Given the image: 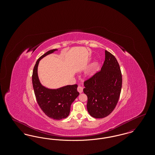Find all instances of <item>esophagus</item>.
I'll return each mask as SVG.
<instances>
[{
	"instance_id": "34e87169",
	"label": "esophagus",
	"mask_w": 155,
	"mask_h": 155,
	"mask_svg": "<svg viewBox=\"0 0 155 155\" xmlns=\"http://www.w3.org/2000/svg\"><path fill=\"white\" fill-rule=\"evenodd\" d=\"M77 91L80 92V93H82V91H83V88H82V87H81V86H78V87H77Z\"/></svg>"
}]
</instances>
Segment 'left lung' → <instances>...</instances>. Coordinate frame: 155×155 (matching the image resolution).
I'll list each match as a JSON object with an SVG mask.
<instances>
[{
	"label": "left lung",
	"instance_id": "8db88e82",
	"mask_svg": "<svg viewBox=\"0 0 155 155\" xmlns=\"http://www.w3.org/2000/svg\"><path fill=\"white\" fill-rule=\"evenodd\" d=\"M84 86L89 114L97 118L109 115L118 103L122 87L121 72L114 56L105 51L101 70L84 81Z\"/></svg>",
	"mask_w": 155,
	"mask_h": 155
}]
</instances>
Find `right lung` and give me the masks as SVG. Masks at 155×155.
Instances as JSON below:
<instances>
[{
	"instance_id": "obj_1",
	"label": "right lung",
	"mask_w": 155,
	"mask_h": 155,
	"mask_svg": "<svg viewBox=\"0 0 155 155\" xmlns=\"http://www.w3.org/2000/svg\"><path fill=\"white\" fill-rule=\"evenodd\" d=\"M57 49H52L41 56L34 67L32 81L37 103L45 114L50 118L61 120L69 115L70 107L74 100L79 95L77 88L78 85H67L57 89H50L43 87L38 76V66L39 60Z\"/></svg>"
}]
</instances>
